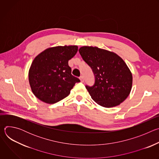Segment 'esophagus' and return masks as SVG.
<instances>
[{
	"label": "esophagus",
	"instance_id": "34e87169",
	"mask_svg": "<svg viewBox=\"0 0 159 159\" xmlns=\"http://www.w3.org/2000/svg\"><path fill=\"white\" fill-rule=\"evenodd\" d=\"M79 79H80V81H81L82 82H84V77H83V76H80V77H79Z\"/></svg>",
	"mask_w": 159,
	"mask_h": 159
}]
</instances>
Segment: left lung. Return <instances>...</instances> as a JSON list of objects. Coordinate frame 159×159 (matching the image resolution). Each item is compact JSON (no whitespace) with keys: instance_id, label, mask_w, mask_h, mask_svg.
Wrapping results in <instances>:
<instances>
[{"instance_id":"obj_1","label":"left lung","mask_w":159,"mask_h":159,"mask_svg":"<svg viewBox=\"0 0 159 159\" xmlns=\"http://www.w3.org/2000/svg\"><path fill=\"white\" fill-rule=\"evenodd\" d=\"M79 52L95 76L93 86L86 85L91 98L99 105L112 107L120 105L129 96L132 74L116 53L96 47L84 46Z\"/></svg>"}]
</instances>
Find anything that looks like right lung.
<instances>
[{"mask_svg":"<svg viewBox=\"0 0 159 159\" xmlns=\"http://www.w3.org/2000/svg\"><path fill=\"white\" fill-rule=\"evenodd\" d=\"M78 51L76 45L58 46L37 55L29 70V82L34 95L41 101L54 104L69 95L80 80L71 74L69 60Z\"/></svg>","mask_w":159,"mask_h":159,"instance_id":"right-lung-1","label":"right lung"}]
</instances>
